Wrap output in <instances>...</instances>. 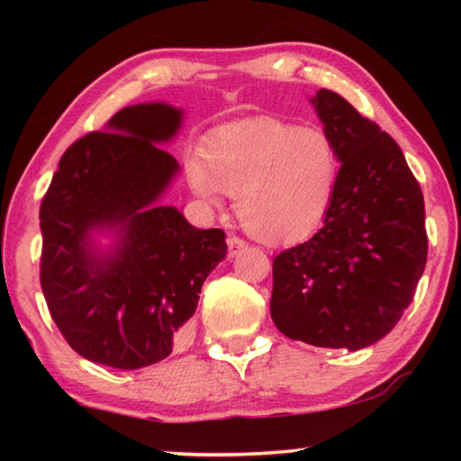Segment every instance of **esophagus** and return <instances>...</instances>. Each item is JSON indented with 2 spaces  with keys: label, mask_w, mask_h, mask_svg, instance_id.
Wrapping results in <instances>:
<instances>
[{
  "label": "esophagus",
  "mask_w": 461,
  "mask_h": 461,
  "mask_svg": "<svg viewBox=\"0 0 461 461\" xmlns=\"http://www.w3.org/2000/svg\"><path fill=\"white\" fill-rule=\"evenodd\" d=\"M228 248H230V256H236V254L241 252V249L248 248V241L241 240L240 236H230L228 238Z\"/></svg>",
  "instance_id": "esophagus-1"
}]
</instances>
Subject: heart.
Masks as SVG:
<instances>
[{
	"mask_svg": "<svg viewBox=\"0 0 461 461\" xmlns=\"http://www.w3.org/2000/svg\"><path fill=\"white\" fill-rule=\"evenodd\" d=\"M339 154L321 128H299L275 118H254L217 131L203 160H186L191 189L209 205L223 191L236 197L244 228L264 241L309 236L331 205Z\"/></svg>",
	"mask_w": 461,
	"mask_h": 461,
	"instance_id": "1",
	"label": "heart"
}]
</instances>
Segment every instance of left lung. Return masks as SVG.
Listing matches in <instances>:
<instances>
[{
	"mask_svg": "<svg viewBox=\"0 0 461 461\" xmlns=\"http://www.w3.org/2000/svg\"><path fill=\"white\" fill-rule=\"evenodd\" d=\"M341 167L323 228L272 262V321L317 348H368L401 321L427 264L425 201L399 144L338 93L313 99Z\"/></svg>",
	"mask_w": 461,
	"mask_h": 461,
	"instance_id": "left-lung-1",
	"label": "left lung"
}]
</instances>
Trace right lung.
<instances>
[{
  "label": "right lung",
  "mask_w": 461,
  "mask_h": 461,
  "mask_svg": "<svg viewBox=\"0 0 461 461\" xmlns=\"http://www.w3.org/2000/svg\"><path fill=\"white\" fill-rule=\"evenodd\" d=\"M181 126L165 104L131 105L67 148L41 203V286L50 317L77 354L120 370L156 364L185 339L209 272L228 254L223 230H197L154 203L176 160L154 142ZM120 224L105 261L86 236Z\"/></svg>",
  "instance_id": "obj_1"
}]
</instances>
